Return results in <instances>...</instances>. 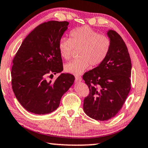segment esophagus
Wrapping results in <instances>:
<instances>
[{
    "label": "esophagus",
    "instance_id": "1",
    "mask_svg": "<svg viewBox=\"0 0 148 148\" xmlns=\"http://www.w3.org/2000/svg\"><path fill=\"white\" fill-rule=\"evenodd\" d=\"M75 80H76V82H81V81H82V79L81 76H76V77H75Z\"/></svg>",
    "mask_w": 148,
    "mask_h": 148
}]
</instances>
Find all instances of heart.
<instances>
[{"instance_id":"1","label":"heart","mask_w":148,"mask_h":148,"mask_svg":"<svg viewBox=\"0 0 148 148\" xmlns=\"http://www.w3.org/2000/svg\"><path fill=\"white\" fill-rule=\"evenodd\" d=\"M111 41L106 35L100 34L88 26L78 28L70 32V39L62 38L58 43L61 56L66 60L71 58L75 50H79L78 59L67 63L65 71L80 75L89 68L101 64L108 54Z\"/></svg>"}]
</instances>
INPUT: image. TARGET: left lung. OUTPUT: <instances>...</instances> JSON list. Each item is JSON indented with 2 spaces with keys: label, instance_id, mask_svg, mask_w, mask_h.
<instances>
[{
  "label": "left lung",
  "instance_id": "left-lung-1",
  "mask_svg": "<svg viewBox=\"0 0 148 148\" xmlns=\"http://www.w3.org/2000/svg\"><path fill=\"white\" fill-rule=\"evenodd\" d=\"M108 54L98 66L83 75L90 93L84 100V111L90 118L105 121L122 108L131 89L132 62L127 46L116 31L109 30Z\"/></svg>",
  "mask_w": 148,
  "mask_h": 148
}]
</instances>
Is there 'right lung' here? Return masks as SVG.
Here are the masks:
<instances>
[{"mask_svg":"<svg viewBox=\"0 0 148 148\" xmlns=\"http://www.w3.org/2000/svg\"><path fill=\"white\" fill-rule=\"evenodd\" d=\"M68 25L52 21L38 25L25 38L13 59L12 88L28 112L39 115L54 112L74 84L70 74L62 73L54 82L47 78L63 70L58 43Z\"/></svg>","mask_w":148,"mask_h":148,"instance_id":"obj_1","label":"right lung"}]
</instances>
